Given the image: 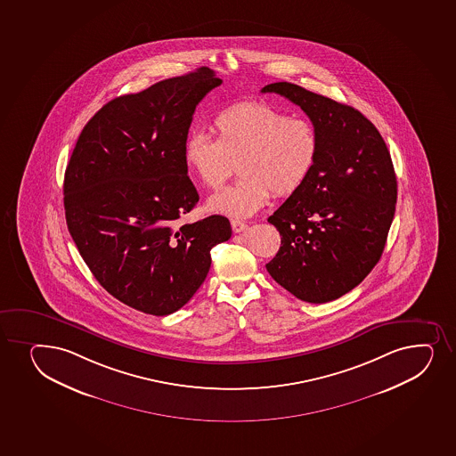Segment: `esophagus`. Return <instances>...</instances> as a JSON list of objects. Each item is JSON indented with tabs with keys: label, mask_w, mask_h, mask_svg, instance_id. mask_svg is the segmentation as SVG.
<instances>
[{
	"label": "esophagus",
	"mask_w": 456,
	"mask_h": 456,
	"mask_svg": "<svg viewBox=\"0 0 456 456\" xmlns=\"http://www.w3.org/2000/svg\"><path fill=\"white\" fill-rule=\"evenodd\" d=\"M231 225L232 231L235 232V233H240V232L246 231L247 227H248V225H247V223H244V221L240 220H232Z\"/></svg>",
	"instance_id": "1"
}]
</instances>
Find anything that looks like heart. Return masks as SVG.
Wrapping results in <instances>:
<instances>
[{"label": "heart", "mask_w": 456, "mask_h": 456, "mask_svg": "<svg viewBox=\"0 0 456 456\" xmlns=\"http://www.w3.org/2000/svg\"><path fill=\"white\" fill-rule=\"evenodd\" d=\"M216 139L192 134L183 160L200 183L218 190L238 164L235 186L208 200V209L247 218L266 205L270 195L296 194L313 175L320 154L317 127L309 119L265 102H236L214 119Z\"/></svg>", "instance_id": "b5f03b06"}]
</instances>
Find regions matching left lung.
<instances>
[{
	"label": "left lung",
	"mask_w": 456,
	"mask_h": 456,
	"mask_svg": "<svg viewBox=\"0 0 456 456\" xmlns=\"http://www.w3.org/2000/svg\"><path fill=\"white\" fill-rule=\"evenodd\" d=\"M297 104L320 136L313 175L268 218L281 248L270 276L303 302L339 298L382 256L397 201L387 143L362 113L294 83L262 87Z\"/></svg>",
	"instance_id": "left-lung-1"
}]
</instances>
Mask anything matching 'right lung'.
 <instances>
[{
  "instance_id": "1",
  "label": "right lung",
  "mask_w": 456,
  "mask_h": 456,
  "mask_svg": "<svg viewBox=\"0 0 456 456\" xmlns=\"http://www.w3.org/2000/svg\"><path fill=\"white\" fill-rule=\"evenodd\" d=\"M209 68L104 104L87 121L65 171L68 231L98 283L143 314L179 311L205 281L212 247L232 236L221 216L192 224L199 194L183 147L195 108L220 86Z\"/></svg>"
}]
</instances>
